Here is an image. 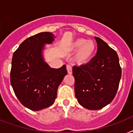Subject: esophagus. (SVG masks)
Here are the masks:
<instances>
[{
    "label": "esophagus",
    "mask_w": 133,
    "mask_h": 133,
    "mask_svg": "<svg viewBox=\"0 0 133 133\" xmlns=\"http://www.w3.org/2000/svg\"><path fill=\"white\" fill-rule=\"evenodd\" d=\"M66 68L67 70H68V73L71 75L72 73V67L70 65H66Z\"/></svg>",
    "instance_id": "1"
}]
</instances>
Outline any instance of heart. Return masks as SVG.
Wrapping results in <instances>:
<instances>
[{
  "instance_id": "b5f03b06",
  "label": "heart",
  "mask_w": 133,
  "mask_h": 133,
  "mask_svg": "<svg viewBox=\"0 0 133 133\" xmlns=\"http://www.w3.org/2000/svg\"><path fill=\"white\" fill-rule=\"evenodd\" d=\"M69 49L77 51L74 56L75 62L79 65H84L90 62L93 57L96 45L92 41L79 38L71 43Z\"/></svg>"
}]
</instances>
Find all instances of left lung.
Returning a JSON list of instances; mask_svg holds the SVG:
<instances>
[{"label":"left lung","instance_id":"8db88e82","mask_svg":"<svg viewBox=\"0 0 133 133\" xmlns=\"http://www.w3.org/2000/svg\"><path fill=\"white\" fill-rule=\"evenodd\" d=\"M95 39L96 56L86 64L72 68L75 97L81 106L92 110L101 109L113 100L122 77L117 52L100 38Z\"/></svg>","mask_w":133,"mask_h":133}]
</instances>
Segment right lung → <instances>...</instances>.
I'll return each instance as SVG.
<instances>
[{"label":"right lung","instance_id":"right-lung-1","mask_svg":"<svg viewBox=\"0 0 133 133\" xmlns=\"http://www.w3.org/2000/svg\"><path fill=\"white\" fill-rule=\"evenodd\" d=\"M56 36L41 32L30 36L14 53L10 72L11 85L20 102L28 109L38 111L54 103L57 89L67 75L65 65L52 68L45 61L43 50Z\"/></svg>","mask_w":133,"mask_h":133}]
</instances>
